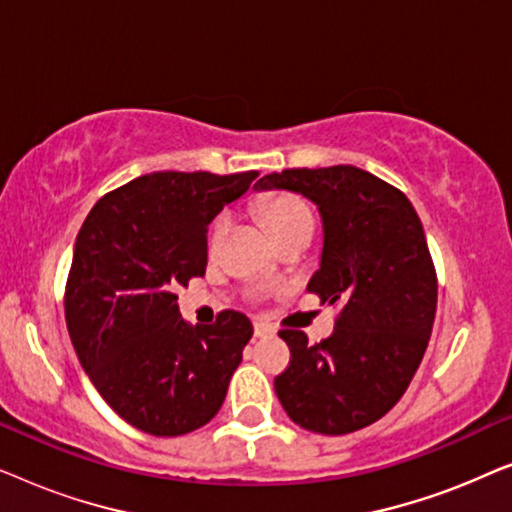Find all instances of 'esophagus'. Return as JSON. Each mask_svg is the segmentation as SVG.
Masks as SVG:
<instances>
[{
    "label": "esophagus",
    "mask_w": 512,
    "mask_h": 512,
    "mask_svg": "<svg viewBox=\"0 0 512 512\" xmlns=\"http://www.w3.org/2000/svg\"><path fill=\"white\" fill-rule=\"evenodd\" d=\"M275 333L268 324H254V338H270Z\"/></svg>",
    "instance_id": "obj_1"
}]
</instances>
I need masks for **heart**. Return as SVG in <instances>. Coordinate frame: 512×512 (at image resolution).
<instances>
[{
  "instance_id": "obj_1",
  "label": "heart",
  "mask_w": 512,
  "mask_h": 512,
  "mask_svg": "<svg viewBox=\"0 0 512 512\" xmlns=\"http://www.w3.org/2000/svg\"><path fill=\"white\" fill-rule=\"evenodd\" d=\"M261 216L279 242L293 233H312L314 214L303 198L293 193H277L261 205ZM228 230V216H219L209 233V249H216Z\"/></svg>"
}]
</instances>
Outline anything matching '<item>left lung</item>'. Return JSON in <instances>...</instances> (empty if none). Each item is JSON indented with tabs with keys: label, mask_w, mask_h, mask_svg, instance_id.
<instances>
[{
	"label": "left lung",
	"mask_w": 512,
	"mask_h": 512,
	"mask_svg": "<svg viewBox=\"0 0 512 512\" xmlns=\"http://www.w3.org/2000/svg\"><path fill=\"white\" fill-rule=\"evenodd\" d=\"M258 184L319 207L324 251L307 291L340 307L314 345L298 328L279 331L291 349L275 377L279 403L307 431H359L394 408L429 345L438 277L422 221L403 191L354 165L291 167Z\"/></svg>",
	"instance_id": "1"
}]
</instances>
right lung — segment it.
Wrapping results in <instances>:
<instances>
[{
    "label": "right lung",
    "instance_id": "1",
    "mask_svg": "<svg viewBox=\"0 0 512 512\" xmlns=\"http://www.w3.org/2000/svg\"><path fill=\"white\" fill-rule=\"evenodd\" d=\"M258 177L153 172L97 200L76 235L65 319L83 370L135 429L174 438L221 410L254 326L223 310L188 326L179 286L207 268V226Z\"/></svg>",
    "mask_w": 512,
    "mask_h": 512
}]
</instances>
